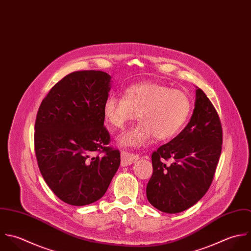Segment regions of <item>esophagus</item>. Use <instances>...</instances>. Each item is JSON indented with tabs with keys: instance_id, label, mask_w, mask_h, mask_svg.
I'll list each match as a JSON object with an SVG mask.
<instances>
[{
	"instance_id": "esophagus-1",
	"label": "esophagus",
	"mask_w": 251,
	"mask_h": 251,
	"mask_svg": "<svg viewBox=\"0 0 251 251\" xmlns=\"http://www.w3.org/2000/svg\"><path fill=\"white\" fill-rule=\"evenodd\" d=\"M139 155L135 153H129L127 151H121V166L125 167L131 165L132 163L136 162L139 159Z\"/></svg>"
}]
</instances>
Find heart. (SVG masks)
Returning <instances> with one entry per match:
<instances>
[{
    "mask_svg": "<svg viewBox=\"0 0 251 251\" xmlns=\"http://www.w3.org/2000/svg\"><path fill=\"white\" fill-rule=\"evenodd\" d=\"M190 108V100L183 91L159 82L144 81L127 87L123 97L109 96L103 103L102 113L112 129H123L138 113L141 122L121 134L118 144L140 148L154 136L158 141L175 137L186 122Z\"/></svg>",
    "mask_w": 251,
    "mask_h": 251,
    "instance_id": "obj_1",
    "label": "heart"
}]
</instances>
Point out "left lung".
<instances>
[{
	"mask_svg": "<svg viewBox=\"0 0 251 251\" xmlns=\"http://www.w3.org/2000/svg\"><path fill=\"white\" fill-rule=\"evenodd\" d=\"M222 138L219 115L198 88L189 123L152 153L153 173L147 186L151 204L163 212L177 213L201 200L212 182Z\"/></svg>",
	"mask_w": 251,
	"mask_h": 251,
	"instance_id": "obj_1",
	"label": "left lung"
}]
</instances>
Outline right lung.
<instances>
[{"mask_svg": "<svg viewBox=\"0 0 251 251\" xmlns=\"http://www.w3.org/2000/svg\"><path fill=\"white\" fill-rule=\"evenodd\" d=\"M110 78L101 71L71 73L51 88L37 113L34 144L41 174L69 204L100 199L120 165V152L108 147L103 126Z\"/></svg>", "mask_w": 251, "mask_h": 251, "instance_id": "obj_1", "label": "right lung"}]
</instances>
